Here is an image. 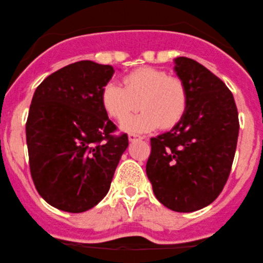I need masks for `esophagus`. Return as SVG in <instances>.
<instances>
[{
	"mask_svg": "<svg viewBox=\"0 0 263 263\" xmlns=\"http://www.w3.org/2000/svg\"><path fill=\"white\" fill-rule=\"evenodd\" d=\"M128 139H129V141H135V140H140V139H142V136H140V135H138V134H129L128 135Z\"/></svg>",
	"mask_w": 263,
	"mask_h": 263,
	"instance_id": "1",
	"label": "esophagus"
}]
</instances>
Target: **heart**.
Here are the masks:
<instances>
[{
	"label": "heart",
	"mask_w": 263,
	"mask_h": 263,
	"mask_svg": "<svg viewBox=\"0 0 263 263\" xmlns=\"http://www.w3.org/2000/svg\"><path fill=\"white\" fill-rule=\"evenodd\" d=\"M124 87L110 82L101 90V104L110 117L122 121L138 108L143 111L123 121L127 132L147 133L179 124L189 107V90L182 80L155 67H139L123 77Z\"/></svg>",
	"instance_id": "1"
}]
</instances>
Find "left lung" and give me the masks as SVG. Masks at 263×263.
I'll list each match as a JSON object with an SVG mask.
<instances>
[{
    "label": "left lung",
    "mask_w": 263,
    "mask_h": 263,
    "mask_svg": "<svg viewBox=\"0 0 263 263\" xmlns=\"http://www.w3.org/2000/svg\"><path fill=\"white\" fill-rule=\"evenodd\" d=\"M174 61V70L189 90V107L172 130L151 138L146 174L163 205L192 213L222 192L236 153L239 121L233 94L219 77L190 58Z\"/></svg>",
    "instance_id": "8db88e82"
}]
</instances>
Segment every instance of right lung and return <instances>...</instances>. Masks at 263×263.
<instances>
[{
  "label": "right lung",
  "instance_id": "add662e5",
  "mask_svg": "<svg viewBox=\"0 0 263 263\" xmlns=\"http://www.w3.org/2000/svg\"><path fill=\"white\" fill-rule=\"evenodd\" d=\"M111 65L77 61L49 74L33 94L26 122L30 172L40 196L67 213H83L106 196L128 135L101 104Z\"/></svg>",
  "mask_w": 263,
  "mask_h": 263
}]
</instances>
